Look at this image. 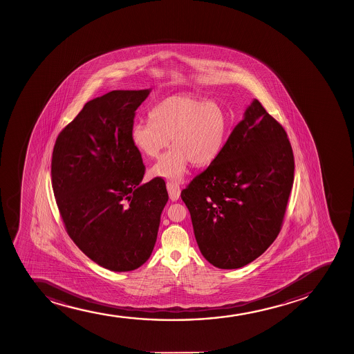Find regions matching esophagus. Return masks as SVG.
Segmentation results:
<instances>
[{"mask_svg":"<svg viewBox=\"0 0 354 354\" xmlns=\"http://www.w3.org/2000/svg\"><path fill=\"white\" fill-rule=\"evenodd\" d=\"M167 187L171 201H177V199L179 198V196H180V187H179V184L169 182V183L167 184Z\"/></svg>","mask_w":354,"mask_h":354,"instance_id":"obj_1","label":"esophagus"}]
</instances>
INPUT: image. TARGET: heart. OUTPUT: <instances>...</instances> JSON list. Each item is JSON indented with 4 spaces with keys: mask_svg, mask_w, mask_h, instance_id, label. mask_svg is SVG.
Wrapping results in <instances>:
<instances>
[{
    "mask_svg": "<svg viewBox=\"0 0 354 354\" xmlns=\"http://www.w3.org/2000/svg\"><path fill=\"white\" fill-rule=\"evenodd\" d=\"M150 120L134 122L131 140L147 158H158L169 144L174 147L159 159L151 174L167 180L183 178L190 162L204 165L220 155L229 115L223 106L203 97L176 94L157 102Z\"/></svg>",
    "mask_w": 354,
    "mask_h": 354,
    "instance_id": "1",
    "label": "heart"
}]
</instances>
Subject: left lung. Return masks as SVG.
I'll use <instances>...</instances> for the list:
<instances>
[{"label": "left lung", "mask_w": 354, "mask_h": 354, "mask_svg": "<svg viewBox=\"0 0 354 354\" xmlns=\"http://www.w3.org/2000/svg\"><path fill=\"white\" fill-rule=\"evenodd\" d=\"M292 182L285 129L254 99L220 155L180 194L205 260L237 269L262 255L280 232Z\"/></svg>", "instance_id": "obj_1"}]
</instances>
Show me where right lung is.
Returning <instances> with one entry per match:
<instances>
[{
	"label": "right lung",
	"instance_id": "1",
	"mask_svg": "<svg viewBox=\"0 0 354 354\" xmlns=\"http://www.w3.org/2000/svg\"><path fill=\"white\" fill-rule=\"evenodd\" d=\"M150 92L95 97L54 145L52 187L67 234L112 272H130L149 260L169 199L160 177L142 184L145 167L131 140L136 110Z\"/></svg>",
	"mask_w": 354,
	"mask_h": 354
}]
</instances>
